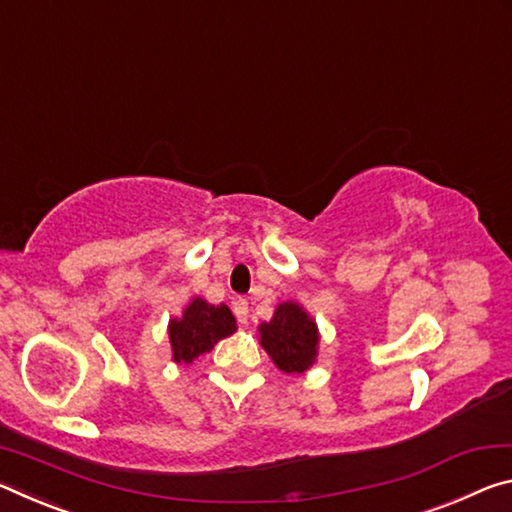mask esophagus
I'll list each match as a JSON object with an SVG mask.
<instances>
[{"label":"esophagus","instance_id":"obj_1","mask_svg":"<svg viewBox=\"0 0 512 512\" xmlns=\"http://www.w3.org/2000/svg\"><path fill=\"white\" fill-rule=\"evenodd\" d=\"M233 313H236L240 324H247V320H249V301L247 299L233 301Z\"/></svg>","mask_w":512,"mask_h":512}]
</instances>
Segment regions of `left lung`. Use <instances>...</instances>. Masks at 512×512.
<instances>
[{"label": "left lung", "mask_w": 512, "mask_h": 512, "mask_svg": "<svg viewBox=\"0 0 512 512\" xmlns=\"http://www.w3.org/2000/svg\"><path fill=\"white\" fill-rule=\"evenodd\" d=\"M261 345L286 374H304L315 363L320 333L317 324L297 301H283L276 306L270 322L258 326Z\"/></svg>", "instance_id": "obj_1"}]
</instances>
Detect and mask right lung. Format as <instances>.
Here are the masks:
<instances>
[{
  "label": "right lung",
  "instance_id": "add662e5",
  "mask_svg": "<svg viewBox=\"0 0 512 512\" xmlns=\"http://www.w3.org/2000/svg\"><path fill=\"white\" fill-rule=\"evenodd\" d=\"M236 317L229 306H213L206 299L195 297L181 317H174L167 326L174 363L190 365L201 354H208L217 340L236 333Z\"/></svg>",
  "mask_w": 512,
  "mask_h": 512
}]
</instances>
